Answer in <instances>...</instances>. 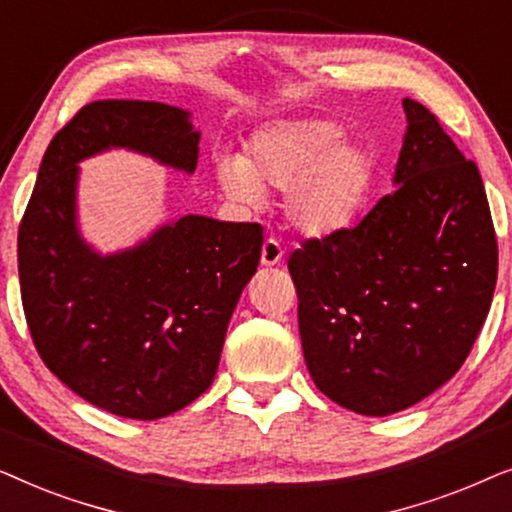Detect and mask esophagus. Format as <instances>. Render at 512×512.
<instances>
[{
  "instance_id": "esophagus-1",
  "label": "esophagus",
  "mask_w": 512,
  "mask_h": 512,
  "mask_svg": "<svg viewBox=\"0 0 512 512\" xmlns=\"http://www.w3.org/2000/svg\"><path fill=\"white\" fill-rule=\"evenodd\" d=\"M284 258V249L282 244H279L277 240H265L263 242V249H261V263L263 265H277L279 261Z\"/></svg>"
}]
</instances>
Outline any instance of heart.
<instances>
[{"label": "heart", "instance_id": "b5f03b06", "mask_svg": "<svg viewBox=\"0 0 512 512\" xmlns=\"http://www.w3.org/2000/svg\"><path fill=\"white\" fill-rule=\"evenodd\" d=\"M375 160L331 118H279L256 130L244 158L221 156L216 179L242 205L263 200V186L284 188V212L310 235L345 228L361 212Z\"/></svg>", "mask_w": 512, "mask_h": 512}]
</instances>
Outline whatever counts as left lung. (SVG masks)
Returning <instances> with one entry per match:
<instances>
[{
	"label": "left lung",
	"instance_id": "8db88e82",
	"mask_svg": "<svg viewBox=\"0 0 512 512\" xmlns=\"http://www.w3.org/2000/svg\"><path fill=\"white\" fill-rule=\"evenodd\" d=\"M403 109L396 191L359 226L305 240L289 258L310 377L368 417L410 408L457 373L499 265L478 167L424 104L405 97Z\"/></svg>",
	"mask_w": 512,
	"mask_h": 512
}]
</instances>
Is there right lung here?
<instances>
[{
    "label": "right lung",
    "instance_id": "obj_1",
    "mask_svg": "<svg viewBox=\"0 0 512 512\" xmlns=\"http://www.w3.org/2000/svg\"><path fill=\"white\" fill-rule=\"evenodd\" d=\"M198 144L179 107L90 102L48 144L20 221V296L34 347L62 384L111 415L160 419L205 394L263 228L188 214L104 256L79 230V163L128 149L193 174Z\"/></svg>",
    "mask_w": 512,
    "mask_h": 512
}]
</instances>
